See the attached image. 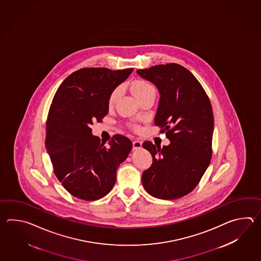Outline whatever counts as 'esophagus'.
Returning <instances> with one entry per match:
<instances>
[{"label": "esophagus", "instance_id": "esophagus-1", "mask_svg": "<svg viewBox=\"0 0 261 261\" xmlns=\"http://www.w3.org/2000/svg\"><path fill=\"white\" fill-rule=\"evenodd\" d=\"M142 142L141 141H138V140H135V141H133V149H139V148H141L142 147Z\"/></svg>", "mask_w": 261, "mask_h": 261}]
</instances>
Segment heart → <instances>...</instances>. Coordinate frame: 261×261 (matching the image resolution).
<instances>
[{
    "label": "heart",
    "instance_id": "obj_1",
    "mask_svg": "<svg viewBox=\"0 0 261 261\" xmlns=\"http://www.w3.org/2000/svg\"><path fill=\"white\" fill-rule=\"evenodd\" d=\"M132 90H133V95L139 99L150 91H155V88L145 80H136L132 84ZM120 93H121V88H116L112 91L108 100L109 106H113L116 102Z\"/></svg>",
    "mask_w": 261,
    "mask_h": 261
}]
</instances>
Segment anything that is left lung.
Instances as JSON below:
<instances>
[{"instance_id": "obj_1", "label": "left lung", "mask_w": 261, "mask_h": 261, "mask_svg": "<svg viewBox=\"0 0 261 261\" xmlns=\"http://www.w3.org/2000/svg\"><path fill=\"white\" fill-rule=\"evenodd\" d=\"M137 73L159 89L155 125L171 141L162 147L149 141L143 144L153 158L152 165L143 172V186L158 199H179L197 187L211 162V102L194 75L176 63L137 70Z\"/></svg>"}]
</instances>
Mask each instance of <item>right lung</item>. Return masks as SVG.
Masks as SVG:
<instances>
[{"mask_svg": "<svg viewBox=\"0 0 261 261\" xmlns=\"http://www.w3.org/2000/svg\"><path fill=\"white\" fill-rule=\"evenodd\" d=\"M133 71L80 69L62 82L53 98L45 148L56 176L78 199L96 200L108 194L117 181V168L132 151L133 143L126 136L114 135L106 144L92 135L90 127L106 117L112 91Z\"/></svg>", "mask_w": 261, "mask_h": 261, "instance_id": "1", "label": "right lung"}]
</instances>
